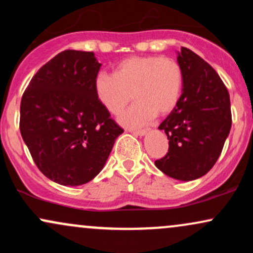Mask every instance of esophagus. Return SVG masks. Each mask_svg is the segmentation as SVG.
<instances>
[{
	"label": "esophagus",
	"instance_id": "1",
	"mask_svg": "<svg viewBox=\"0 0 253 253\" xmlns=\"http://www.w3.org/2000/svg\"><path fill=\"white\" fill-rule=\"evenodd\" d=\"M149 132V129H139V130H132V133L134 135H139V136H143Z\"/></svg>",
	"mask_w": 253,
	"mask_h": 253
}]
</instances>
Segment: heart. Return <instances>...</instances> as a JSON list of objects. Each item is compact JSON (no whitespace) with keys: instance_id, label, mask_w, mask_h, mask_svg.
<instances>
[{"instance_id":"obj_1","label":"heart","mask_w":253,"mask_h":253,"mask_svg":"<svg viewBox=\"0 0 253 253\" xmlns=\"http://www.w3.org/2000/svg\"><path fill=\"white\" fill-rule=\"evenodd\" d=\"M183 85L179 63L170 57H130L119 63L113 75L100 74L94 82L98 103L118 115L133 97L136 102L119 118L125 127L145 126L158 115L172 112Z\"/></svg>"}]
</instances>
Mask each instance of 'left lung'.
<instances>
[{
	"mask_svg": "<svg viewBox=\"0 0 253 253\" xmlns=\"http://www.w3.org/2000/svg\"><path fill=\"white\" fill-rule=\"evenodd\" d=\"M183 89L176 107L159 125L169 139V151L155 162L165 175L193 181L210 171L232 126L227 88L216 71L187 47L177 52Z\"/></svg>",
	"mask_w": 253,
	"mask_h": 253,
	"instance_id": "left-lung-1",
	"label": "left lung"
}]
</instances>
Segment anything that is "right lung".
Segmentation results:
<instances>
[{"label": "right lung", "mask_w": 253, "mask_h": 253, "mask_svg": "<svg viewBox=\"0 0 253 253\" xmlns=\"http://www.w3.org/2000/svg\"><path fill=\"white\" fill-rule=\"evenodd\" d=\"M100 68L94 52L63 51L39 69L22 95V139L38 169L58 184L91 181L124 132L95 95Z\"/></svg>", "instance_id": "add662e5"}]
</instances>
